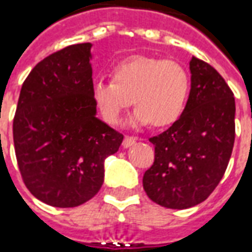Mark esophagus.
Returning <instances> with one entry per match:
<instances>
[{
	"label": "esophagus",
	"mask_w": 252,
	"mask_h": 252,
	"mask_svg": "<svg viewBox=\"0 0 252 252\" xmlns=\"http://www.w3.org/2000/svg\"><path fill=\"white\" fill-rule=\"evenodd\" d=\"M136 137H132V136H126L124 137V140H123V147L124 148H129V147H132V145L135 144L136 143Z\"/></svg>",
	"instance_id": "obj_1"
}]
</instances>
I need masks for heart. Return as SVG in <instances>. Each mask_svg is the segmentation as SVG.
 Listing matches in <instances>:
<instances>
[{"instance_id":"heart-1","label":"heart","mask_w":252,"mask_h":252,"mask_svg":"<svg viewBox=\"0 0 252 252\" xmlns=\"http://www.w3.org/2000/svg\"><path fill=\"white\" fill-rule=\"evenodd\" d=\"M112 76L92 83L93 102L108 124H120L132 102L137 105L129 120L133 126H168L183 113L189 74L178 61L132 56L115 65Z\"/></svg>"}]
</instances>
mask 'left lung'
Returning <instances> with one entry per match:
<instances>
[{
    "label": "left lung",
    "instance_id": "8db88e82",
    "mask_svg": "<svg viewBox=\"0 0 252 252\" xmlns=\"http://www.w3.org/2000/svg\"><path fill=\"white\" fill-rule=\"evenodd\" d=\"M191 89L183 113L151 137L155 161L143 176L148 197L172 210L206 200L223 178L235 140V98L210 64L189 61Z\"/></svg>",
    "mask_w": 252,
    "mask_h": 252
}]
</instances>
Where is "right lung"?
<instances>
[{
  "mask_svg": "<svg viewBox=\"0 0 252 252\" xmlns=\"http://www.w3.org/2000/svg\"><path fill=\"white\" fill-rule=\"evenodd\" d=\"M92 44L48 56L22 85L13 121L17 163L28 189L59 208L84 204L104 182V163L124 136L96 115Z\"/></svg>",
  "mask_w": 252,
  "mask_h": 252,
  "instance_id": "1",
  "label": "right lung"
}]
</instances>
